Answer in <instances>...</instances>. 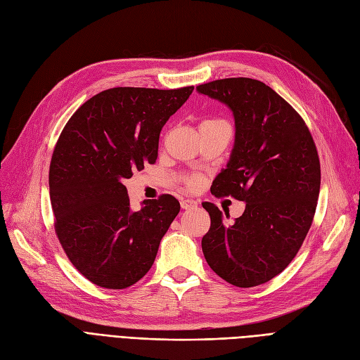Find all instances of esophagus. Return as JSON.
<instances>
[{
    "label": "esophagus",
    "mask_w": 360,
    "mask_h": 360,
    "mask_svg": "<svg viewBox=\"0 0 360 360\" xmlns=\"http://www.w3.org/2000/svg\"><path fill=\"white\" fill-rule=\"evenodd\" d=\"M180 205H181L183 210H192L198 205V202L193 201V200H189V198H184V200L180 201Z\"/></svg>",
    "instance_id": "34e87169"
}]
</instances>
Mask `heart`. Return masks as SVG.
<instances>
[{
  "mask_svg": "<svg viewBox=\"0 0 360 360\" xmlns=\"http://www.w3.org/2000/svg\"><path fill=\"white\" fill-rule=\"evenodd\" d=\"M210 122H217V120H205V122H202V123H201V125H205V123H210ZM186 184H188V188L195 189L196 186L200 184V177L192 176V177H189V179H188V181H186Z\"/></svg>",
  "mask_w": 360,
  "mask_h": 360,
  "instance_id": "b5f03b06",
  "label": "heart"
}]
</instances>
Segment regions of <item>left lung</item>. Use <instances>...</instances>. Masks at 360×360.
<instances>
[{
	"mask_svg": "<svg viewBox=\"0 0 360 360\" xmlns=\"http://www.w3.org/2000/svg\"><path fill=\"white\" fill-rule=\"evenodd\" d=\"M196 89L225 103L235 117L233 150L212 193L245 202L232 223L202 202L212 220L202 252L223 280L259 286L292 262L311 228L320 191L317 148L298 111L262 82L231 77Z\"/></svg>",
	"mask_w": 360,
	"mask_h": 360,
	"instance_id": "8db88e82",
	"label": "left lung"
}]
</instances>
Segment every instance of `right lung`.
<instances>
[{"label":"right lung","mask_w":360,"mask_h":360,"mask_svg":"<svg viewBox=\"0 0 360 360\" xmlns=\"http://www.w3.org/2000/svg\"><path fill=\"white\" fill-rule=\"evenodd\" d=\"M192 91L107 89L59 135L49 169L55 232L71 264L96 286L127 289L143 278L180 212L172 195L132 212L122 181L156 162L160 129Z\"/></svg>","instance_id":"right-lung-1"}]
</instances>
